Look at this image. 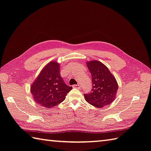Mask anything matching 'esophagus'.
<instances>
[{"label":"esophagus","instance_id":"esophagus-1","mask_svg":"<svg viewBox=\"0 0 151 151\" xmlns=\"http://www.w3.org/2000/svg\"><path fill=\"white\" fill-rule=\"evenodd\" d=\"M73 87L76 88V89H80V85H73Z\"/></svg>","mask_w":151,"mask_h":151}]
</instances>
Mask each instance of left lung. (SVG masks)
<instances>
[{"mask_svg":"<svg viewBox=\"0 0 151 151\" xmlns=\"http://www.w3.org/2000/svg\"><path fill=\"white\" fill-rule=\"evenodd\" d=\"M91 74L92 89L84 94L86 101L97 108L109 105L114 101L118 85L116 79L108 68L102 62L92 60L87 62Z\"/></svg>","mask_w":151,"mask_h":151,"instance_id":"1","label":"left lung"}]
</instances>
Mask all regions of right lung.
I'll use <instances>...</instances> for the list:
<instances>
[{"label":"right lung","instance_id":"1","mask_svg":"<svg viewBox=\"0 0 151 151\" xmlns=\"http://www.w3.org/2000/svg\"><path fill=\"white\" fill-rule=\"evenodd\" d=\"M72 89V87L64 83L60 73V64L56 61L50 62L31 86L34 101L48 109L61 103Z\"/></svg>","mask_w":151,"mask_h":151}]
</instances>
